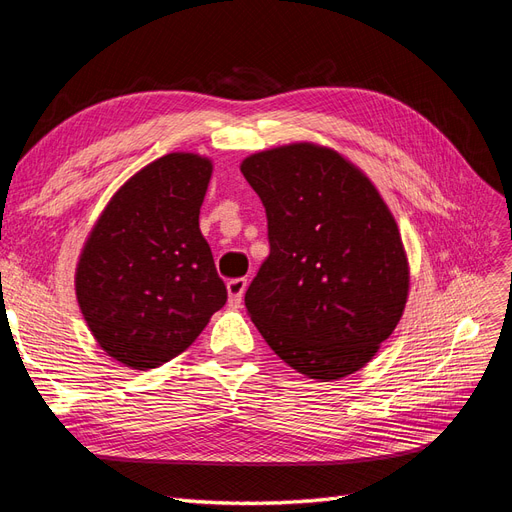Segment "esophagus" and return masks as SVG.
<instances>
[{"label":"esophagus","instance_id":"1","mask_svg":"<svg viewBox=\"0 0 512 512\" xmlns=\"http://www.w3.org/2000/svg\"><path fill=\"white\" fill-rule=\"evenodd\" d=\"M247 288V280L245 277H235V280H230L226 284V290H228V305L230 307H241V301H243V292Z\"/></svg>","mask_w":512,"mask_h":512}]
</instances>
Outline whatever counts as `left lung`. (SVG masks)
<instances>
[{"label": "left lung", "instance_id": "1", "mask_svg": "<svg viewBox=\"0 0 512 512\" xmlns=\"http://www.w3.org/2000/svg\"><path fill=\"white\" fill-rule=\"evenodd\" d=\"M241 173L265 205L271 243L245 292L247 314L299 374H354L408 301L410 265L389 205L359 166L316 143L252 153Z\"/></svg>", "mask_w": 512, "mask_h": 512}]
</instances>
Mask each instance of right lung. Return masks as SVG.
Instances as JSON below:
<instances>
[{"mask_svg":"<svg viewBox=\"0 0 512 512\" xmlns=\"http://www.w3.org/2000/svg\"><path fill=\"white\" fill-rule=\"evenodd\" d=\"M213 162L173 151L132 175L87 235L74 273L81 314L121 365L153 369L188 350L226 303L198 226Z\"/></svg>","mask_w":512,"mask_h":512,"instance_id":"obj_1","label":"right lung"}]
</instances>
